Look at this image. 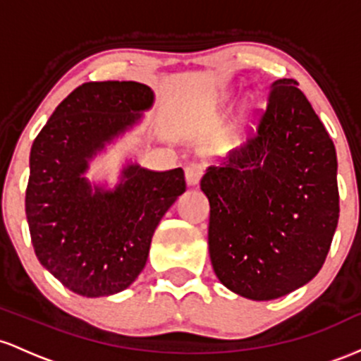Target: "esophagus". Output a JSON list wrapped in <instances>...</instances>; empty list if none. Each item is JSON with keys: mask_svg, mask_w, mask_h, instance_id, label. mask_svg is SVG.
<instances>
[{"mask_svg": "<svg viewBox=\"0 0 361 361\" xmlns=\"http://www.w3.org/2000/svg\"><path fill=\"white\" fill-rule=\"evenodd\" d=\"M184 172H185V180H188V184L196 185L202 177V173H204V165L197 164V161H192V164H189L188 167H185Z\"/></svg>", "mask_w": 361, "mask_h": 361, "instance_id": "esophagus-1", "label": "esophagus"}]
</instances>
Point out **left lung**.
Returning <instances> with one entry per match:
<instances>
[{"label":"left lung","mask_w":361,"mask_h":361,"mask_svg":"<svg viewBox=\"0 0 361 361\" xmlns=\"http://www.w3.org/2000/svg\"><path fill=\"white\" fill-rule=\"evenodd\" d=\"M338 160L298 83L276 80L257 126L201 179L218 279L250 300H273L322 268L339 220Z\"/></svg>","instance_id":"8db88e82"}]
</instances>
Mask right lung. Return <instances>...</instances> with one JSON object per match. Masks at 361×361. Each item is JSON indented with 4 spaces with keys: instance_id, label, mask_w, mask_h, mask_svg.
Masks as SVG:
<instances>
[{
    "instance_id": "right-lung-1",
    "label": "right lung",
    "mask_w": 361,
    "mask_h": 361,
    "mask_svg": "<svg viewBox=\"0 0 361 361\" xmlns=\"http://www.w3.org/2000/svg\"><path fill=\"white\" fill-rule=\"evenodd\" d=\"M153 104L137 82H90L61 102L30 149L25 213L35 256L68 290L107 297L147 264L153 232L185 191L184 170L128 165L114 191L83 177L88 160Z\"/></svg>"
}]
</instances>
